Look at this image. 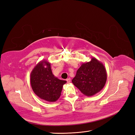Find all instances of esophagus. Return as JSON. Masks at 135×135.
<instances>
[{
  "label": "esophagus",
  "instance_id": "esophagus-1",
  "mask_svg": "<svg viewBox=\"0 0 135 135\" xmlns=\"http://www.w3.org/2000/svg\"><path fill=\"white\" fill-rule=\"evenodd\" d=\"M66 81H67V83H70L71 82V78H68L66 79Z\"/></svg>",
  "mask_w": 135,
  "mask_h": 135
}]
</instances>
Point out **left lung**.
Returning <instances> with one entry per match:
<instances>
[{"label":"left lung","instance_id":"obj_1","mask_svg":"<svg viewBox=\"0 0 135 135\" xmlns=\"http://www.w3.org/2000/svg\"><path fill=\"white\" fill-rule=\"evenodd\" d=\"M107 78L104 64L92 57L90 61L82 63L72 82L85 96H91L103 89Z\"/></svg>","mask_w":135,"mask_h":135}]
</instances>
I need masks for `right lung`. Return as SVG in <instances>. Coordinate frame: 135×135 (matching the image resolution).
<instances>
[{
	"label": "right lung",
	"mask_w": 135,
	"mask_h": 135,
	"mask_svg": "<svg viewBox=\"0 0 135 135\" xmlns=\"http://www.w3.org/2000/svg\"><path fill=\"white\" fill-rule=\"evenodd\" d=\"M30 82L37 96L45 101L55 102L61 96L62 86L67 81L54 76L50 63L44 60L39 61L31 71Z\"/></svg>",
	"instance_id": "add662e5"
}]
</instances>
